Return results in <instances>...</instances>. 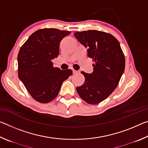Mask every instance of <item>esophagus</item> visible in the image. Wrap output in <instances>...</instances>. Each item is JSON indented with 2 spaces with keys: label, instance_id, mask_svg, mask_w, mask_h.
Returning a JSON list of instances; mask_svg holds the SVG:
<instances>
[{
  "label": "esophagus",
  "instance_id": "34e87169",
  "mask_svg": "<svg viewBox=\"0 0 148 148\" xmlns=\"http://www.w3.org/2000/svg\"><path fill=\"white\" fill-rule=\"evenodd\" d=\"M72 72H73V74H77V71H75V70H72Z\"/></svg>",
  "mask_w": 148,
  "mask_h": 148
}]
</instances>
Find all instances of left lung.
Returning a JSON list of instances; mask_svg holds the SVG:
<instances>
[{"mask_svg": "<svg viewBox=\"0 0 148 148\" xmlns=\"http://www.w3.org/2000/svg\"><path fill=\"white\" fill-rule=\"evenodd\" d=\"M74 34L87 47V56L95 62L92 73L81 72L85 82L76 91L87 103L97 104L107 99L118 85L125 70L124 53L119 41L111 34L89 30Z\"/></svg>", "mask_w": 148, "mask_h": 148, "instance_id": "obj_1", "label": "left lung"}]
</instances>
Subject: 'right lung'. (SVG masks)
I'll use <instances>...</instances> for the list:
<instances>
[{"label": "right lung", "mask_w": 148, "mask_h": 148, "mask_svg": "<svg viewBox=\"0 0 148 148\" xmlns=\"http://www.w3.org/2000/svg\"><path fill=\"white\" fill-rule=\"evenodd\" d=\"M70 33L57 29H39L20 48L18 77L35 101L51 102L58 95L62 82L72 75L71 70L53 67L51 62L59 56L60 42Z\"/></svg>", "instance_id": "add662e5"}]
</instances>
